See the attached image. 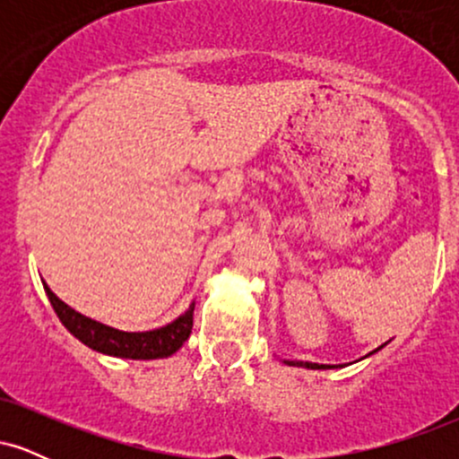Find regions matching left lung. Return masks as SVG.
I'll return each mask as SVG.
<instances>
[{
    "label": "left lung",
    "instance_id": "obj_1",
    "mask_svg": "<svg viewBox=\"0 0 459 459\" xmlns=\"http://www.w3.org/2000/svg\"><path fill=\"white\" fill-rule=\"evenodd\" d=\"M384 347V345H382ZM382 347H377V350H382ZM376 350V351H377ZM376 351H371V354H376ZM368 354V356H371ZM287 365L291 367H307V368H334V365H317V362H302V360H284Z\"/></svg>",
    "mask_w": 459,
    "mask_h": 459
}]
</instances>
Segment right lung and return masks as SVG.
Returning a JSON list of instances; mask_svg holds the SVG:
<instances>
[{
	"label": "right lung",
	"mask_w": 459,
	"mask_h": 459,
	"mask_svg": "<svg viewBox=\"0 0 459 459\" xmlns=\"http://www.w3.org/2000/svg\"><path fill=\"white\" fill-rule=\"evenodd\" d=\"M47 298L56 315L60 317L65 328L71 332L75 339L82 341L91 350L101 351V354L116 356V358H131V360H155V358H168L178 351L186 341L189 339V332L194 325V304L189 307L181 317L170 321L163 328L146 330V332H123L109 328V325L94 321L86 315L77 313L68 304L62 302L60 298L51 291L43 282Z\"/></svg>",
	"instance_id": "right-lung-1"
}]
</instances>
